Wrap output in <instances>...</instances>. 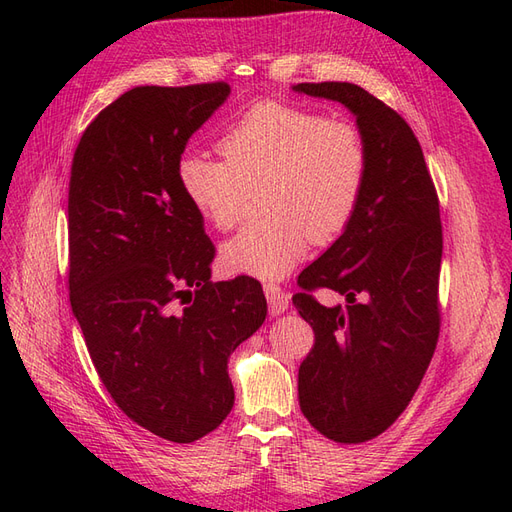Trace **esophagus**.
Instances as JSON below:
<instances>
[{
  "mask_svg": "<svg viewBox=\"0 0 512 512\" xmlns=\"http://www.w3.org/2000/svg\"><path fill=\"white\" fill-rule=\"evenodd\" d=\"M265 297L273 316H280L288 309L290 297L284 288H280V284H265Z\"/></svg>",
  "mask_w": 512,
  "mask_h": 512,
  "instance_id": "esophagus-1",
  "label": "esophagus"
}]
</instances>
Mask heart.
<instances>
[{
  "label": "heart",
  "instance_id": "obj_1",
  "mask_svg": "<svg viewBox=\"0 0 512 512\" xmlns=\"http://www.w3.org/2000/svg\"><path fill=\"white\" fill-rule=\"evenodd\" d=\"M222 158L185 151L183 196L215 230L239 222L252 190L267 213L222 243L226 271L282 280L312 239L329 243L359 211L369 173L363 130L344 117L284 102H258L222 132Z\"/></svg>",
  "mask_w": 512,
  "mask_h": 512
}]
</instances>
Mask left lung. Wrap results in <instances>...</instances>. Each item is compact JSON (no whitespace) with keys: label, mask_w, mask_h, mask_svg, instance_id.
Returning a JSON list of instances; mask_svg holds the SVG:
<instances>
[{"label":"left lung","mask_w":512,"mask_h":512,"mask_svg":"<svg viewBox=\"0 0 512 512\" xmlns=\"http://www.w3.org/2000/svg\"><path fill=\"white\" fill-rule=\"evenodd\" d=\"M299 94L342 102L367 138L369 173L359 211L299 275L294 307L314 329L299 367V404L324 438L359 444L406 410L440 335L442 222L423 149L397 111L352 83H299ZM329 287L348 306L324 308Z\"/></svg>","instance_id":"8db88e82"}]
</instances>
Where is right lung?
<instances>
[{
	"label": "right lung",
	"mask_w": 512,
	"mask_h": 512,
	"mask_svg": "<svg viewBox=\"0 0 512 512\" xmlns=\"http://www.w3.org/2000/svg\"><path fill=\"white\" fill-rule=\"evenodd\" d=\"M228 94L224 81L134 87L89 123L70 173V305L89 356L126 416L177 444L230 414L228 356L267 316L254 277L211 282L215 247L177 177Z\"/></svg>",
	"instance_id": "obj_1"
}]
</instances>
